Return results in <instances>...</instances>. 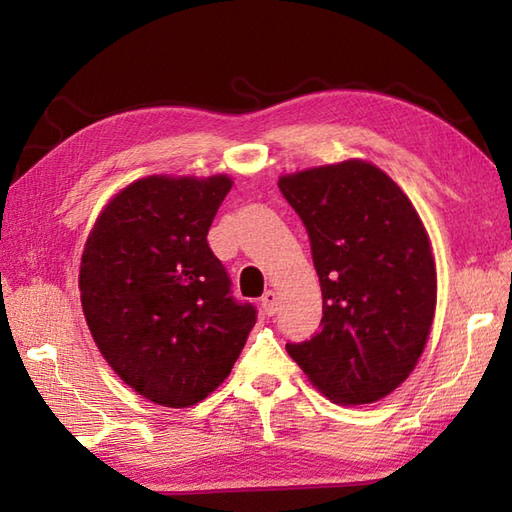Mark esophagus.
<instances>
[{"instance_id":"34e87169","label":"esophagus","mask_w":512,"mask_h":512,"mask_svg":"<svg viewBox=\"0 0 512 512\" xmlns=\"http://www.w3.org/2000/svg\"><path fill=\"white\" fill-rule=\"evenodd\" d=\"M277 303H279V297L275 290H266L264 297H262V308L264 312L268 314V317H273V314L277 312Z\"/></svg>"}]
</instances>
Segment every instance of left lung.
Listing matches in <instances>:
<instances>
[{"instance_id":"left-lung-1","label":"left lung","mask_w":512,"mask_h":512,"mask_svg":"<svg viewBox=\"0 0 512 512\" xmlns=\"http://www.w3.org/2000/svg\"><path fill=\"white\" fill-rule=\"evenodd\" d=\"M277 184L306 224L323 295L321 332L288 343V354L336 405L389 396L418 365L436 314L427 228L367 160L286 173Z\"/></svg>"}]
</instances>
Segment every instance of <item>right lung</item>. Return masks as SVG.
<instances>
[{"instance_id":"obj_1","label":"right lung","mask_w":512,"mask_h":512,"mask_svg":"<svg viewBox=\"0 0 512 512\" xmlns=\"http://www.w3.org/2000/svg\"><path fill=\"white\" fill-rule=\"evenodd\" d=\"M231 187L226 173L134 180L103 206L83 248L92 339L125 385L162 407H191L220 387L257 321L206 242Z\"/></svg>"}]
</instances>
